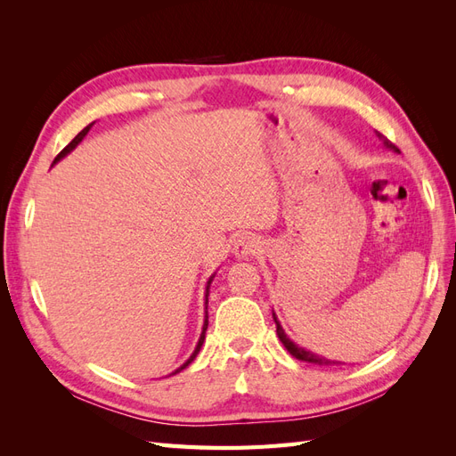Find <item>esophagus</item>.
I'll return each mask as SVG.
<instances>
[{"mask_svg": "<svg viewBox=\"0 0 456 456\" xmlns=\"http://www.w3.org/2000/svg\"><path fill=\"white\" fill-rule=\"evenodd\" d=\"M233 253L238 258L255 256L258 253V240L255 236H241L233 245Z\"/></svg>", "mask_w": 456, "mask_h": 456, "instance_id": "obj_1", "label": "esophagus"}]
</instances>
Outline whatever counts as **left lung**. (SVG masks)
Returning a JSON list of instances; mask_svg holds the SVG:
<instances>
[{"label": "left lung", "mask_w": 456, "mask_h": 456, "mask_svg": "<svg viewBox=\"0 0 456 456\" xmlns=\"http://www.w3.org/2000/svg\"><path fill=\"white\" fill-rule=\"evenodd\" d=\"M379 136H382V134L379 133ZM384 144L388 146V148H395L390 141H386ZM273 320H275V315H273ZM275 330H278V337H280V340L283 342V346L287 348V352L291 354L293 357H297V360H300V362H308V363H315V365H330V363H335V362H329V360H325V357H320V355H315V354H312V352H306L305 348H298L295 342H291V340L287 338V335L283 333V329H281V325L278 323V320H275Z\"/></svg>", "instance_id": "8db88e82"}]
</instances>
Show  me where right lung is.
Returning <instances> with one entry per match:
<instances>
[{"label": "right lung", "instance_id": "add662e5", "mask_svg": "<svg viewBox=\"0 0 456 456\" xmlns=\"http://www.w3.org/2000/svg\"><path fill=\"white\" fill-rule=\"evenodd\" d=\"M91 126H93V123H91ZM91 126H87V127H86V129H84V131H79V133H77V134H76V136H74V141H72V142H70V144H68V146H66V148H62V150H61V154H59V156H57V158H54V163H57V161H59V159H61V158H64V156H66V154H68V151H72V150H74V148H76V146H77V144H79V142H81V139H84V136H86V134H87V133H89V129H91ZM209 283H211V280H209ZM207 291H209V287H207ZM205 298H207V295H205ZM205 305H207V302H205ZM207 317H209V315H207V314H205V323H203V333H201V337H200V342H198V346H196V350H194V354H191V355H190V360H188V362H186V363H184V365H181V367H178V369H176V370H175V372H178V370H183V369H186V367H188V365H190V363H191V362H194V357H196V355H198V352H200V348H201V344H203V338H205V330H207V325H209V322H207Z\"/></svg>", "mask_w": 456, "mask_h": 456}]
</instances>
